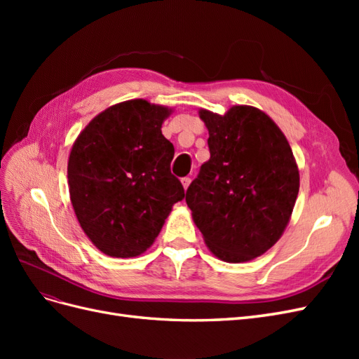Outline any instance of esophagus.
<instances>
[{"instance_id":"34e87169","label":"esophagus","mask_w":359,"mask_h":359,"mask_svg":"<svg viewBox=\"0 0 359 359\" xmlns=\"http://www.w3.org/2000/svg\"><path fill=\"white\" fill-rule=\"evenodd\" d=\"M181 182H182V186H184V189H187V187L190 186V182H191V180H190L189 177H184V178L181 180Z\"/></svg>"}]
</instances>
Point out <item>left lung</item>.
Listing matches in <instances>:
<instances>
[{"label": "left lung", "mask_w": 359, "mask_h": 359, "mask_svg": "<svg viewBox=\"0 0 359 359\" xmlns=\"http://www.w3.org/2000/svg\"><path fill=\"white\" fill-rule=\"evenodd\" d=\"M210 132V160L186 202L206 245L224 262H247L273 247L299 191L290 145L276 123L252 106L199 112Z\"/></svg>", "instance_id": "1"}]
</instances>
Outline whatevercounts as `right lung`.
<instances>
[{
	"label": "right lung",
	"instance_id": "obj_1",
	"mask_svg": "<svg viewBox=\"0 0 359 359\" xmlns=\"http://www.w3.org/2000/svg\"><path fill=\"white\" fill-rule=\"evenodd\" d=\"M169 114L140 99L118 103L97 115L73 144L67 166L73 210L107 256L144 253L173 203L186 196L170 172L175 149L161 135Z\"/></svg>",
	"mask_w": 359,
	"mask_h": 359
}]
</instances>
